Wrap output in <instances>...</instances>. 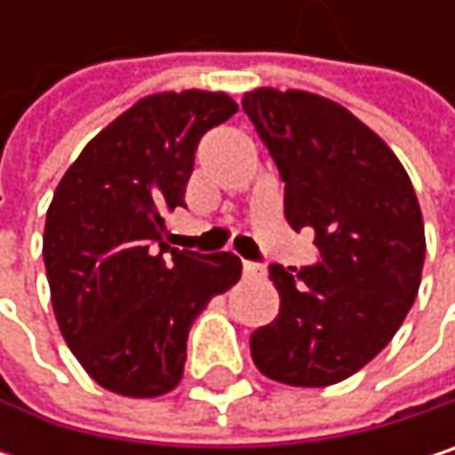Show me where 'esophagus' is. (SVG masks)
<instances>
[{
	"label": "esophagus",
	"instance_id": "34e87169",
	"mask_svg": "<svg viewBox=\"0 0 455 455\" xmlns=\"http://www.w3.org/2000/svg\"><path fill=\"white\" fill-rule=\"evenodd\" d=\"M242 271H244V276H260L263 274V266L260 263H252V260H244L242 263Z\"/></svg>",
	"mask_w": 455,
	"mask_h": 455
}]
</instances>
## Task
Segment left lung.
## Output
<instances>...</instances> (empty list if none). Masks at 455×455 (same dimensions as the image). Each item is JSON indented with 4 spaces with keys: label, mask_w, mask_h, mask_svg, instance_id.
<instances>
[{
    "label": "left lung",
    "mask_w": 455,
    "mask_h": 455,
    "mask_svg": "<svg viewBox=\"0 0 455 455\" xmlns=\"http://www.w3.org/2000/svg\"><path fill=\"white\" fill-rule=\"evenodd\" d=\"M242 110L284 181V216L316 231L318 260L268 266L279 316L250 334L260 374L326 387L363 369L416 300L424 221L393 149L342 105L308 92L255 89Z\"/></svg>",
    "instance_id": "1"
}]
</instances>
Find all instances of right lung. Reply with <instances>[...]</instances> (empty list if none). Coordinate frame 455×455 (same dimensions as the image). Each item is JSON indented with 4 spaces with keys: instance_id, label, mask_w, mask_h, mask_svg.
Wrapping results in <instances>:
<instances>
[{
    "instance_id": "right-lung-1",
    "label": "right lung",
    "mask_w": 455,
    "mask_h": 455,
    "mask_svg": "<svg viewBox=\"0 0 455 455\" xmlns=\"http://www.w3.org/2000/svg\"><path fill=\"white\" fill-rule=\"evenodd\" d=\"M234 113L221 92L144 97L84 147L54 189L44 227L52 308L78 363L110 393L173 390L192 321L242 276L234 252L163 242V213L184 208L200 139Z\"/></svg>"
}]
</instances>
